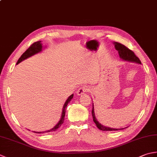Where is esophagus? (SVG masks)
<instances>
[{"label": "esophagus", "mask_w": 157, "mask_h": 157, "mask_svg": "<svg viewBox=\"0 0 157 157\" xmlns=\"http://www.w3.org/2000/svg\"><path fill=\"white\" fill-rule=\"evenodd\" d=\"M88 90H89V88H88L87 86H83L78 90V91H77V94L79 95V96L82 95L83 94H84L85 92H88Z\"/></svg>", "instance_id": "obj_1"}]
</instances>
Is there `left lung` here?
Returning <instances> with one entry per match:
<instances>
[{
    "instance_id": "1",
    "label": "left lung",
    "mask_w": 157,
    "mask_h": 157,
    "mask_svg": "<svg viewBox=\"0 0 157 157\" xmlns=\"http://www.w3.org/2000/svg\"><path fill=\"white\" fill-rule=\"evenodd\" d=\"M115 45V48L118 51V54L119 55V57L121 58L123 61L132 62V63H136L138 64H141L140 60L138 59V56H136L134 54V52L131 50H129L128 48H127L125 46L122 44H120L119 42H113ZM92 115L93 117V121L95 123V124L97 126V128L102 130V131H117V130L123 129L125 128H121V129H116V128H109L105 125H102L101 123H99L97 119H96L95 114H94V103H92Z\"/></svg>"
}]
</instances>
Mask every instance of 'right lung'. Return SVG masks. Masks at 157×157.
Instances as JSON below:
<instances>
[{"mask_svg": "<svg viewBox=\"0 0 157 157\" xmlns=\"http://www.w3.org/2000/svg\"><path fill=\"white\" fill-rule=\"evenodd\" d=\"M42 48H43V46H42V44L41 43V41H38V42H34V44H32L27 50H26V51L25 52H23V54L21 56V57L19 59L17 62L16 65H17L19 63H21V61H24L25 59L30 57V56L37 54V53H38V52H40L42 51ZM73 97V94H71L70 96H69L68 98L67 99V101H65L64 105H63L61 119H60L59 121L58 122L57 124H56L54 127V128H52L51 129L47 130V131H45V132H34L36 133V134H42V133H45V132H52L56 131V130L57 129L59 128H60V127H61V125L63 123V122H64L67 106L68 103L71 101Z\"/></svg>", "mask_w": 157, "mask_h": 157, "instance_id": "1", "label": "right lung"}]
</instances>
